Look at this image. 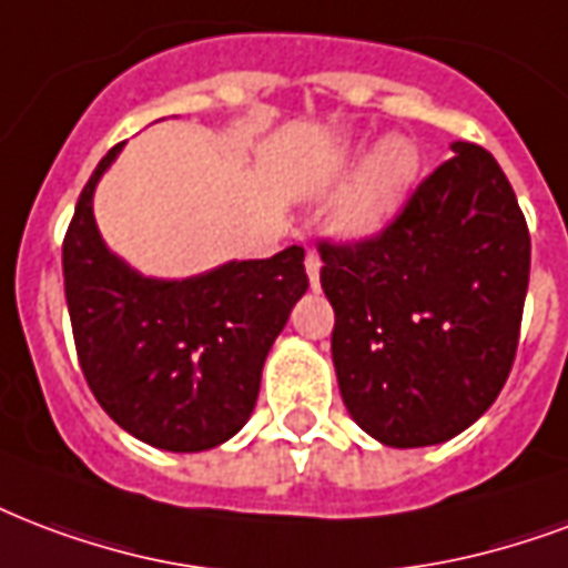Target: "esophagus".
Instances as JSON below:
<instances>
[{"label":"esophagus","instance_id":"34e87169","mask_svg":"<svg viewBox=\"0 0 568 568\" xmlns=\"http://www.w3.org/2000/svg\"><path fill=\"white\" fill-rule=\"evenodd\" d=\"M303 265H306V276H310V285H313V288H318V271H322V258H318V255L310 250Z\"/></svg>","mask_w":568,"mask_h":568}]
</instances>
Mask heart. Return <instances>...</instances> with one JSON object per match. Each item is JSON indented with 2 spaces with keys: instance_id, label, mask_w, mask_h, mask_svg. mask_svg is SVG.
Masks as SVG:
<instances>
[{
  "instance_id": "obj_1",
  "label": "heart",
  "mask_w": 568,
  "mask_h": 568,
  "mask_svg": "<svg viewBox=\"0 0 568 568\" xmlns=\"http://www.w3.org/2000/svg\"><path fill=\"white\" fill-rule=\"evenodd\" d=\"M345 175V166L333 172L331 184ZM419 175V151L405 136H389L372 151L366 166L352 184V190L342 196L339 207L331 220L333 235L342 241H363L378 235L399 207L408 202L410 190Z\"/></svg>"
}]
</instances>
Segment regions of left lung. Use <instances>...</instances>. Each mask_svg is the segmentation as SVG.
Returning <instances> with one entry per match:
<instances>
[{
  "instance_id": "left-lung-1",
  "label": "left lung",
  "mask_w": 568,
  "mask_h": 568,
  "mask_svg": "<svg viewBox=\"0 0 568 568\" xmlns=\"http://www.w3.org/2000/svg\"><path fill=\"white\" fill-rule=\"evenodd\" d=\"M453 151L381 235L318 246L342 402L384 447H432L474 426L518 348L525 214L486 149Z\"/></svg>"
}]
</instances>
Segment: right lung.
Here are the masks:
<instances>
[{
	"instance_id": "obj_1",
	"label": "right lung",
	"mask_w": 568,
	"mask_h": 568,
	"mask_svg": "<svg viewBox=\"0 0 568 568\" xmlns=\"http://www.w3.org/2000/svg\"><path fill=\"white\" fill-rule=\"evenodd\" d=\"M106 151L62 244L64 297L82 375L101 408L142 444L202 453L237 435L258 399L262 366L310 288L303 246L158 280L119 258L94 223Z\"/></svg>"
}]
</instances>
